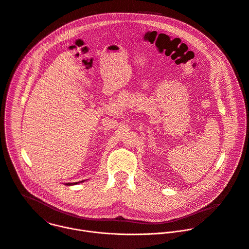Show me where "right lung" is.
Here are the masks:
<instances>
[{"mask_svg": "<svg viewBox=\"0 0 249 249\" xmlns=\"http://www.w3.org/2000/svg\"><path fill=\"white\" fill-rule=\"evenodd\" d=\"M81 182H84V181H81ZM76 184H78V183H67L66 186H71V185H76Z\"/></svg>", "mask_w": 249, "mask_h": 249, "instance_id": "right-lung-1", "label": "right lung"}]
</instances>
